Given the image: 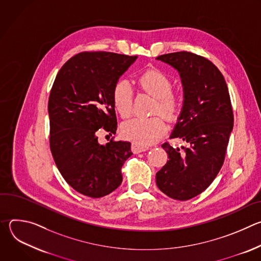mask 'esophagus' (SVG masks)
I'll use <instances>...</instances> for the list:
<instances>
[{
  "label": "esophagus",
  "mask_w": 261,
  "mask_h": 261,
  "mask_svg": "<svg viewBox=\"0 0 261 261\" xmlns=\"http://www.w3.org/2000/svg\"><path fill=\"white\" fill-rule=\"evenodd\" d=\"M131 148H132V152H133L134 154H138V153H142V152L146 151L147 148H148V146L142 145V144L137 143V142H132Z\"/></svg>",
  "instance_id": "esophagus-1"
}]
</instances>
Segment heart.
I'll list each match as a JSON object with an SVG mask.
<instances>
[{
  "mask_svg": "<svg viewBox=\"0 0 261 261\" xmlns=\"http://www.w3.org/2000/svg\"><path fill=\"white\" fill-rule=\"evenodd\" d=\"M140 90L156 98L153 114L161 115L168 121H174L179 113L180 100L172 91V82L165 73L158 69H147L137 79ZM133 89L126 80L116 83L113 90V101L119 115L126 119L131 116L133 108ZM164 120L155 116L147 119L136 118L126 122L122 127L125 138L142 145L156 142L165 132Z\"/></svg>",
  "mask_w": 261,
  "mask_h": 261,
  "instance_id": "obj_1",
  "label": "heart"
}]
</instances>
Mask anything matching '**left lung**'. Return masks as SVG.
Instances as JSON below:
<instances>
[{
    "instance_id": "left-lung-1",
    "label": "left lung",
    "mask_w": 261,
    "mask_h": 261,
    "mask_svg": "<svg viewBox=\"0 0 261 261\" xmlns=\"http://www.w3.org/2000/svg\"><path fill=\"white\" fill-rule=\"evenodd\" d=\"M156 59L179 73L184 103L170 138L187 143L181 151L162 144L169 160L156 182L165 195L184 201L202 193L219 173L233 128L232 106L224 77L207 59L189 51Z\"/></svg>"
}]
</instances>
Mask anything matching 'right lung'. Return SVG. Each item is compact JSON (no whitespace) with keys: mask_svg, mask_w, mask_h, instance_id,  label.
Returning <instances> with one entry per match:
<instances>
[{"mask_svg":"<svg viewBox=\"0 0 261 261\" xmlns=\"http://www.w3.org/2000/svg\"><path fill=\"white\" fill-rule=\"evenodd\" d=\"M136 56L85 51L68 60L57 74L49 100V144L56 165L71 187L92 198L115 191L122 166L132 155L129 141L98 142L103 128L116 134L113 90Z\"/></svg>","mask_w":261,"mask_h":261,"instance_id":"obj_1","label":"right lung"}]
</instances>
